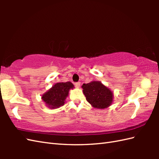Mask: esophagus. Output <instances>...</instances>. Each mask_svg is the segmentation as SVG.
<instances>
[{
  "label": "esophagus",
  "mask_w": 159,
  "mask_h": 159,
  "mask_svg": "<svg viewBox=\"0 0 159 159\" xmlns=\"http://www.w3.org/2000/svg\"><path fill=\"white\" fill-rule=\"evenodd\" d=\"M74 85H75V86L77 87V88H79L80 86V82L75 83V84H74Z\"/></svg>",
  "instance_id": "1"
}]
</instances>
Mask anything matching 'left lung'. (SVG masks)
I'll list each match as a JSON object with an SVG mask.
<instances>
[{
  "instance_id": "1",
  "label": "left lung",
  "mask_w": 159,
  "mask_h": 159,
  "mask_svg": "<svg viewBox=\"0 0 159 159\" xmlns=\"http://www.w3.org/2000/svg\"><path fill=\"white\" fill-rule=\"evenodd\" d=\"M82 88L87 101L93 107L102 109L112 104L113 92L100 81L93 80L89 83H84Z\"/></svg>"
}]
</instances>
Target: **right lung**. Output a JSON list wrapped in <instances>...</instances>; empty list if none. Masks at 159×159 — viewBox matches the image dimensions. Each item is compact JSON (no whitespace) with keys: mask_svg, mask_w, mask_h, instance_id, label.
<instances>
[{"mask_svg":"<svg viewBox=\"0 0 159 159\" xmlns=\"http://www.w3.org/2000/svg\"><path fill=\"white\" fill-rule=\"evenodd\" d=\"M74 86L71 82L57 83L42 96V100L50 109H57L64 105L69 91Z\"/></svg>","mask_w":159,"mask_h":159,"instance_id":"1","label":"right lung"}]
</instances>
